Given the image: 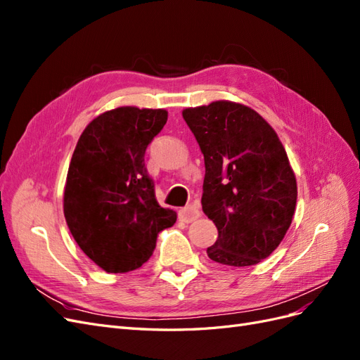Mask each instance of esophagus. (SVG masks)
<instances>
[{
  "instance_id": "obj_1",
  "label": "esophagus",
  "mask_w": 360,
  "mask_h": 360,
  "mask_svg": "<svg viewBox=\"0 0 360 360\" xmlns=\"http://www.w3.org/2000/svg\"><path fill=\"white\" fill-rule=\"evenodd\" d=\"M200 214H201L200 210H198L195 205H188V207H184V209H181V210L179 212L180 219H181L183 222H186V224H189V222H192V221H195V219H198Z\"/></svg>"
}]
</instances>
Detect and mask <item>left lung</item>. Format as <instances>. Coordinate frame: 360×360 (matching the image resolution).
Wrapping results in <instances>:
<instances>
[{
  "instance_id": "left-lung-1",
  "label": "left lung",
  "mask_w": 360,
  "mask_h": 360,
  "mask_svg": "<svg viewBox=\"0 0 360 360\" xmlns=\"http://www.w3.org/2000/svg\"><path fill=\"white\" fill-rule=\"evenodd\" d=\"M204 155L202 212L217 228L207 255L219 264H258L279 246L292 221L297 183L276 132L242 103L186 108Z\"/></svg>"
}]
</instances>
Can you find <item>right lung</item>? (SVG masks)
I'll list each match as a JSON object with an SVG mask.
<instances>
[{
	"label": "right lung",
	"mask_w": 360,
	"mask_h": 360,
	"mask_svg": "<svg viewBox=\"0 0 360 360\" xmlns=\"http://www.w3.org/2000/svg\"><path fill=\"white\" fill-rule=\"evenodd\" d=\"M168 120L165 110L120 106L96 117L73 151L64 217L84 254L108 274L139 269L177 213L159 205L144 155Z\"/></svg>",
	"instance_id": "add662e5"
}]
</instances>
